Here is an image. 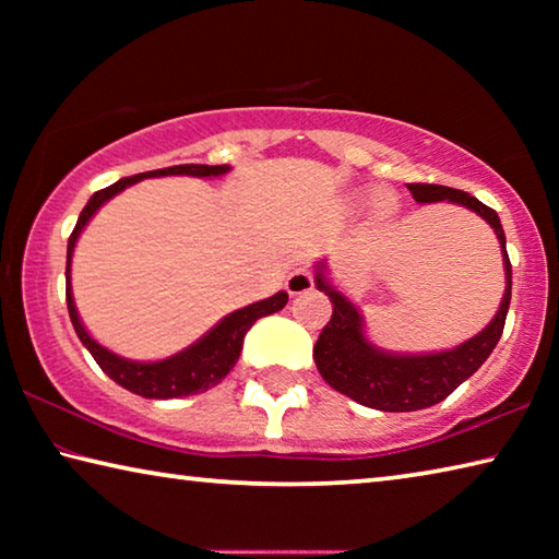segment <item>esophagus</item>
Segmentation results:
<instances>
[{
  "label": "esophagus",
  "instance_id": "34e87169",
  "mask_svg": "<svg viewBox=\"0 0 559 559\" xmlns=\"http://www.w3.org/2000/svg\"><path fill=\"white\" fill-rule=\"evenodd\" d=\"M286 288H288L290 296H298V293L310 290V288H313V273H310L306 266L296 269L286 278Z\"/></svg>",
  "mask_w": 559,
  "mask_h": 559
}]
</instances>
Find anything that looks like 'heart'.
<instances>
[{"label":"heart","mask_w":559,"mask_h":559,"mask_svg":"<svg viewBox=\"0 0 559 559\" xmlns=\"http://www.w3.org/2000/svg\"><path fill=\"white\" fill-rule=\"evenodd\" d=\"M374 206H377V212L380 214H384V212H390L392 206H394V200L386 192H382V194H377V200H374Z\"/></svg>","instance_id":"obj_1"}]
</instances>
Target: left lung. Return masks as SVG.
Wrapping results in <instances>:
<instances>
[{
  "label": "left lung",
  "instance_id": "1",
  "mask_svg": "<svg viewBox=\"0 0 559 559\" xmlns=\"http://www.w3.org/2000/svg\"><path fill=\"white\" fill-rule=\"evenodd\" d=\"M406 187H409L412 197L419 204L449 200L484 216L490 229L496 231L500 249H503L506 293L496 318L476 337L466 340L463 345L429 355H394L374 347L367 340L362 316L328 281L325 263L320 261L316 271V286L333 302V318H330V323L323 328L313 347L318 372L340 394L380 412L427 409V406L447 400L461 382H466L486 362L488 355L498 345L500 335H503L506 316L510 308V286H513V269H510L506 251L503 224H500L498 214L490 206L478 202L468 192H461V189L419 182Z\"/></svg>",
  "mask_w": 559,
  "mask_h": 559
}]
</instances>
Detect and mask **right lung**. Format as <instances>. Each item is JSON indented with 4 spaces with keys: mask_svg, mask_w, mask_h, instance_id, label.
<instances>
[{
    "mask_svg": "<svg viewBox=\"0 0 559 559\" xmlns=\"http://www.w3.org/2000/svg\"><path fill=\"white\" fill-rule=\"evenodd\" d=\"M229 173V165H175L165 169H153V173L122 177L116 185L100 189L83 206V212L75 222V229L69 236V251H66V306H69V316L75 335L81 337V343L86 345L88 353L96 359L98 367L106 372L112 382L126 386L132 394L145 396V400H177V396H189L197 392H206L210 386L219 384L226 374H229L236 359L241 355L243 337L249 333L251 325L259 318L278 313V310L288 302V293L281 290L276 296L266 300L251 302V306L234 310L226 318H222L210 333L197 340L194 345H189L182 353H177L167 359H157V362H135V359H126L116 353H110L96 340L88 335V330L83 328L79 310H75L73 293H71V257L79 241L81 231L86 229L91 216L96 214L103 204L112 200L122 189L140 182L147 177H167V175H189V177H222Z\"/></svg>",
    "mask_w": 559,
    "mask_h": 559,
    "instance_id": "add662e5",
    "label": "right lung"
}]
</instances>
